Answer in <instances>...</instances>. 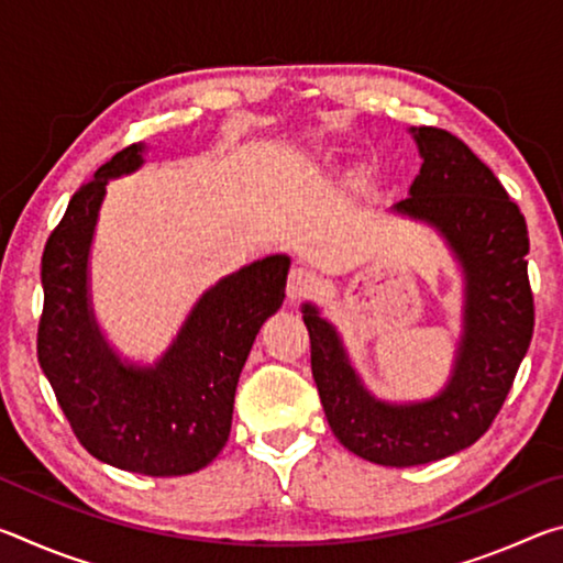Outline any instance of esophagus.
<instances>
[{"mask_svg":"<svg viewBox=\"0 0 563 563\" xmlns=\"http://www.w3.org/2000/svg\"><path fill=\"white\" fill-rule=\"evenodd\" d=\"M316 273L310 268H305V265H295V268L288 273V300L290 302H298L302 300L305 295H308L312 288H316Z\"/></svg>","mask_w":563,"mask_h":563,"instance_id":"1","label":"esophagus"}]
</instances>
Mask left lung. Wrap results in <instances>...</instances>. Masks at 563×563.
I'll list each match as a JSON object with an SVG mask.
<instances>
[{"instance_id":"1","label":"left lung","mask_w":563,"mask_h":563,"mask_svg":"<svg viewBox=\"0 0 563 563\" xmlns=\"http://www.w3.org/2000/svg\"><path fill=\"white\" fill-rule=\"evenodd\" d=\"M412 131L424 164L395 211L432 223L466 280L464 335L450 385L430 402H377L360 385L338 332L312 305H302L330 430L350 452L385 466L444 460L479 440L499 415L533 335L529 233L519 206L462 139L437 126Z\"/></svg>"}]
</instances>
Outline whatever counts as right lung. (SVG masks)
Segmentation results:
<instances>
[{"label":"right lung","instance_id":"obj_1","mask_svg":"<svg viewBox=\"0 0 563 563\" xmlns=\"http://www.w3.org/2000/svg\"><path fill=\"white\" fill-rule=\"evenodd\" d=\"M141 151L131 144L107 161L46 241L36 355L84 450L126 472L180 476L225 446L238 377L261 325L283 305L290 258L271 255L228 275L154 367L123 365L89 308L87 261L109 178L136 170Z\"/></svg>","mask_w":563,"mask_h":563}]
</instances>
